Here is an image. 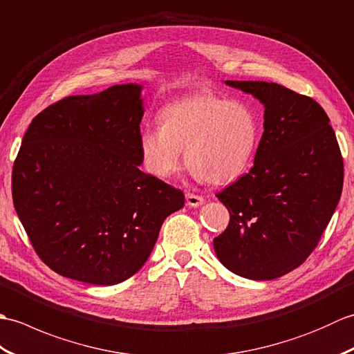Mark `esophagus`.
Returning a JSON list of instances; mask_svg holds the SVG:
<instances>
[{"label": "esophagus", "mask_w": 354, "mask_h": 354, "mask_svg": "<svg viewBox=\"0 0 354 354\" xmlns=\"http://www.w3.org/2000/svg\"><path fill=\"white\" fill-rule=\"evenodd\" d=\"M185 202L189 207L196 208V207L204 204V198L198 196V194H193V193H185Z\"/></svg>", "instance_id": "34e87169"}]
</instances>
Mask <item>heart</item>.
<instances>
[{
    "label": "heart",
    "instance_id": "heart-1",
    "mask_svg": "<svg viewBox=\"0 0 354 354\" xmlns=\"http://www.w3.org/2000/svg\"><path fill=\"white\" fill-rule=\"evenodd\" d=\"M259 138V120L250 104L199 93L169 103L160 127L141 131L140 155L150 175L169 179L181 167L185 150L193 176L225 184L248 169Z\"/></svg>",
    "mask_w": 354,
    "mask_h": 354
}]
</instances>
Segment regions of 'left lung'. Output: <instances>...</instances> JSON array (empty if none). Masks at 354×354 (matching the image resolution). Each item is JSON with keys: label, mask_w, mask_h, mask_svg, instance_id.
<instances>
[{"label": "left lung", "mask_w": 354, "mask_h": 354, "mask_svg": "<svg viewBox=\"0 0 354 354\" xmlns=\"http://www.w3.org/2000/svg\"><path fill=\"white\" fill-rule=\"evenodd\" d=\"M265 104L252 169L216 194L230 223L213 240L222 265L274 280L303 265L332 219L344 184L335 131L318 102L278 84L227 80Z\"/></svg>", "instance_id": "8db88e82"}]
</instances>
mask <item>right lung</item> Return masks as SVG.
<instances>
[{
    "mask_svg": "<svg viewBox=\"0 0 354 354\" xmlns=\"http://www.w3.org/2000/svg\"><path fill=\"white\" fill-rule=\"evenodd\" d=\"M141 86L50 104L30 123L12 198L33 250L59 275L118 284L138 272L184 193L138 165Z\"/></svg>",
    "mask_w": 354,
    "mask_h": 354,
    "instance_id": "1",
    "label": "right lung"
}]
</instances>
